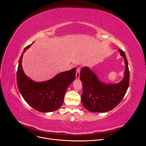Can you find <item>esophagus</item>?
Masks as SVG:
<instances>
[{"instance_id":"obj_1","label":"esophagus","mask_w":146,"mask_h":146,"mask_svg":"<svg viewBox=\"0 0 146 146\" xmlns=\"http://www.w3.org/2000/svg\"><path fill=\"white\" fill-rule=\"evenodd\" d=\"M80 68H78L77 69V71H76V79H78L80 78Z\"/></svg>"}]
</instances>
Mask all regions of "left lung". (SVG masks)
Masks as SVG:
<instances>
[{
	"label": "left lung",
	"mask_w": 146,
	"mask_h": 146,
	"mask_svg": "<svg viewBox=\"0 0 146 146\" xmlns=\"http://www.w3.org/2000/svg\"><path fill=\"white\" fill-rule=\"evenodd\" d=\"M124 60V76L117 83L102 82L93 70L88 67L82 69L80 79L83 93L81 100L83 107L92 113H105L115 108L124 97L129 85L130 72L125 53L119 49Z\"/></svg>",
	"instance_id": "1"
}]
</instances>
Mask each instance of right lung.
I'll list each match as a JSON object with an SVG mask.
<instances>
[{"instance_id":"add662e5","label":"right lung","mask_w":146,"mask_h":146,"mask_svg":"<svg viewBox=\"0 0 146 146\" xmlns=\"http://www.w3.org/2000/svg\"><path fill=\"white\" fill-rule=\"evenodd\" d=\"M32 44L24 48L19 59L17 71V87L30 107L43 113L54 111L63 104L66 91L75 80L76 68L58 73L46 81L38 82L32 80L25 74L22 61L24 54Z\"/></svg>"}]
</instances>
